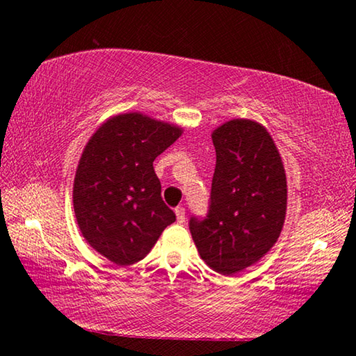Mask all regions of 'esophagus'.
<instances>
[{
	"mask_svg": "<svg viewBox=\"0 0 356 356\" xmlns=\"http://www.w3.org/2000/svg\"><path fill=\"white\" fill-rule=\"evenodd\" d=\"M176 216H177V221L179 222H184L185 221V209L184 207H177L176 209Z\"/></svg>",
	"mask_w": 356,
	"mask_h": 356,
	"instance_id": "obj_1",
	"label": "esophagus"
}]
</instances>
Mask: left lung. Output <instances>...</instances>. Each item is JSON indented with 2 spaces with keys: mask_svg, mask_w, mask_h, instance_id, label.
<instances>
[{
  "mask_svg": "<svg viewBox=\"0 0 356 356\" xmlns=\"http://www.w3.org/2000/svg\"><path fill=\"white\" fill-rule=\"evenodd\" d=\"M216 165L204 220L191 216L200 256L221 275L261 261L278 240L286 218L287 182L267 129L232 119L213 130Z\"/></svg>",
  "mask_w": 356,
  "mask_h": 356,
  "instance_id": "obj_1",
  "label": "left lung"
}]
</instances>
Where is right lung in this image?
<instances>
[{
	"mask_svg": "<svg viewBox=\"0 0 356 356\" xmlns=\"http://www.w3.org/2000/svg\"><path fill=\"white\" fill-rule=\"evenodd\" d=\"M182 135L177 125L141 113L113 116L84 147L74 210L86 242L118 265L149 254L176 215L161 200L154 160Z\"/></svg>",
	"mask_w": 356,
	"mask_h": 356,
	"instance_id": "right-lung-1",
	"label": "right lung"
}]
</instances>
